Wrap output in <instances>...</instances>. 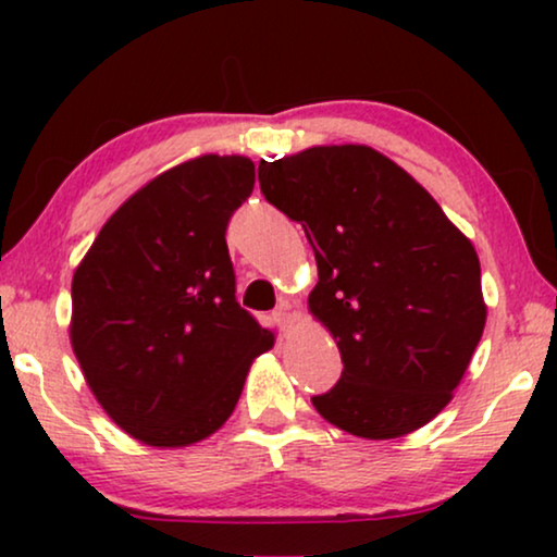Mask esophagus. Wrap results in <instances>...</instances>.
<instances>
[{
  "label": "esophagus",
  "mask_w": 557,
  "mask_h": 557,
  "mask_svg": "<svg viewBox=\"0 0 557 557\" xmlns=\"http://www.w3.org/2000/svg\"><path fill=\"white\" fill-rule=\"evenodd\" d=\"M273 319H276V324L281 326V330H288L294 322V314H292V304L288 301H281L278 309L273 311Z\"/></svg>",
  "instance_id": "34e87169"
}]
</instances>
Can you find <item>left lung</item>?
<instances>
[{
	"instance_id": "1",
	"label": "left lung",
	"mask_w": 557,
	"mask_h": 557,
	"mask_svg": "<svg viewBox=\"0 0 557 557\" xmlns=\"http://www.w3.org/2000/svg\"><path fill=\"white\" fill-rule=\"evenodd\" d=\"M261 193L314 248L309 307L337 339L342 377L311 403L352 436L421 429L482 339V269L469 238L406 170L370 147H314L258 166Z\"/></svg>"
}]
</instances>
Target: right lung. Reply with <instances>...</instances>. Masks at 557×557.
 <instances>
[{"label":"right lung","instance_id":"obj_1","mask_svg":"<svg viewBox=\"0 0 557 557\" xmlns=\"http://www.w3.org/2000/svg\"><path fill=\"white\" fill-rule=\"evenodd\" d=\"M256 166L208 154L159 174L101 227L73 276L71 342L106 413L149 446H187L233 413L273 334L235 299L225 231Z\"/></svg>","mask_w":557,"mask_h":557}]
</instances>
